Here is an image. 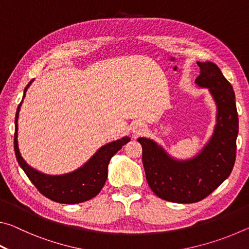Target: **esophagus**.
<instances>
[{"mask_svg":"<svg viewBox=\"0 0 249 249\" xmlns=\"http://www.w3.org/2000/svg\"><path fill=\"white\" fill-rule=\"evenodd\" d=\"M146 130V126H145V124H142V123H137V124H135L134 126H133V128H132V132L135 134V135H141V134H142Z\"/></svg>","mask_w":249,"mask_h":249,"instance_id":"obj_1","label":"esophagus"}]
</instances>
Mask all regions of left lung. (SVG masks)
<instances>
[{"label":"left lung","instance_id":"left-lung-1","mask_svg":"<svg viewBox=\"0 0 249 249\" xmlns=\"http://www.w3.org/2000/svg\"><path fill=\"white\" fill-rule=\"evenodd\" d=\"M199 88L208 89L216 105L213 133L196 155L188 159L172 157L150 138L140 137L146 180L156 196L176 203L203 200L229 178L236 157L238 115L231 84L213 62L196 61Z\"/></svg>","mask_w":249,"mask_h":249}]
</instances>
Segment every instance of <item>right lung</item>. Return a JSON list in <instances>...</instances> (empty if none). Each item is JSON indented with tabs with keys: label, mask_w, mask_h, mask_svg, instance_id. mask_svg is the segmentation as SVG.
<instances>
[{
	"label": "right lung",
	"mask_w": 249,
	"mask_h": 249,
	"mask_svg": "<svg viewBox=\"0 0 249 249\" xmlns=\"http://www.w3.org/2000/svg\"><path fill=\"white\" fill-rule=\"evenodd\" d=\"M34 79L25 88L23 100L26 95V91L33 83ZM22 102L19 103L15 116V135L14 149L16 159L19 166L27 175L33 184L48 199L58 203L77 204L81 202L91 200L102 190L105 181L107 179V167L109 160L119 151L122 147L130 141L128 136L122 137L121 140L109 142L107 144L95 151L91 158L83 163L81 167L73 171L62 175H47L35 169L25 161L22 157L18 147V116Z\"/></svg>",
	"instance_id": "right-lung-1"
}]
</instances>
